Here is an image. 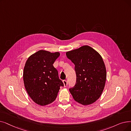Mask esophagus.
<instances>
[{
    "label": "esophagus",
    "mask_w": 131,
    "mask_h": 131,
    "mask_svg": "<svg viewBox=\"0 0 131 131\" xmlns=\"http://www.w3.org/2000/svg\"><path fill=\"white\" fill-rule=\"evenodd\" d=\"M62 82H63L64 87H66L67 86V84H68L67 80H63V81H62Z\"/></svg>",
    "instance_id": "34e87169"
}]
</instances>
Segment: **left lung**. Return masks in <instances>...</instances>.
Returning <instances> with one entry per match:
<instances>
[{
  "instance_id": "8db88e82",
  "label": "left lung",
  "mask_w": 131,
  "mask_h": 131,
  "mask_svg": "<svg viewBox=\"0 0 131 131\" xmlns=\"http://www.w3.org/2000/svg\"><path fill=\"white\" fill-rule=\"evenodd\" d=\"M66 54L75 65L76 83L69 89L74 100L84 105L94 103L103 92L106 78L105 66L101 56L88 45Z\"/></svg>"
}]
</instances>
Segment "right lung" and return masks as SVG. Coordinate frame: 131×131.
<instances>
[{
    "mask_svg": "<svg viewBox=\"0 0 131 131\" xmlns=\"http://www.w3.org/2000/svg\"><path fill=\"white\" fill-rule=\"evenodd\" d=\"M59 56L58 52L39 50L30 56L26 62L23 74L25 87L30 97L38 105L51 103L60 87L64 86L53 65Z\"/></svg>",
    "mask_w": 131,
    "mask_h": 131,
    "instance_id": "right-lung-1",
    "label": "right lung"
}]
</instances>
